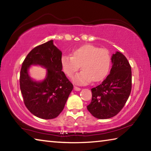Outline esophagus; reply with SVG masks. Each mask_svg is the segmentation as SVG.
<instances>
[{
	"mask_svg": "<svg viewBox=\"0 0 151 151\" xmlns=\"http://www.w3.org/2000/svg\"><path fill=\"white\" fill-rule=\"evenodd\" d=\"M74 90L76 91H81V88L78 87V86H74Z\"/></svg>",
	"mask_w": 151,
	"mask_h": 151,
	"instance_id": "esophagus-1",
	"label": "esophagus"
}]
</instances>
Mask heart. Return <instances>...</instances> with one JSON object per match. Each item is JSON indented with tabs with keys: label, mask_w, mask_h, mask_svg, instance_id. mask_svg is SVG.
Wrapping results in <instances>:
<instances>
[{
	"label": "heart",
	"mask_w": 151,
	"mask_h": 151,
	"mask_svg": "<svg viewBox=\"0 0 151 151\" xmlns=\"http://www.w3.org/2000/svg\"><path fill=\"white\" fill-rule=\"evenodd\" d=\"M62 69L68 77H73L80 68L83 70L74 77V82L85 85L89 82H99L106 77L111 65V57L108 50L93 45H85L73 50L71 57H61Z\"/></svg>",
	"instance_id": "1"
}]
</instances>
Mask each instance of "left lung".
Wrapping results in <instances>:
<instances>
[{"instance_id": "obj_1", "label": "left lung", "mask_w": 151, "mask_h": 151, "mask_svg": "<svg viewBox=\"0 0 151 151\" xmlns=\"http://www.w3.org/2000/svg\"><path fill=\"white\" fill-rule=\"evenodd\" d=\"M109 75L100 85L91 89L92 101L88 111L97 119H106L116 115L123 108L132 88L131 66L120 52L112 55Z\"/></svg>"}]
</instances>
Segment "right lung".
Instances as JSON below:
<instances>
[{
  "instance_id": "add662e5",
  "label": "right lung",
  "mask_w": 151,
  "mask_h": 151,
  "mask_svg": "<svg viewBox=\"0 0 151 151\" xmlns=\"http://www.w3.org/2000/svg\"><path fill=\"white\" fill-rule=\"evenodd\" d=\"M62 52L53 40L35 47L27 55L20 73V88L24 103L35 116L52 119L59 115L73 88V84L62 71ZM32 64H39L47 70V78L42 82L32 81L27 74Z\"/></svg>"
}]
</instances>
